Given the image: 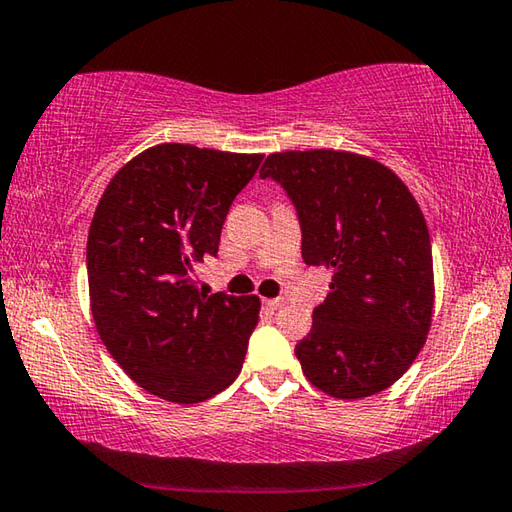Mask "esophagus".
<instances>
[{"label":"esophagus","instance_id":"34e87169","mask_svg":"<svg viewBox=\"0 0 512 512\" xmlns=\"http://www.w3.org/2000/svg\"><path fill=\"white\" fill-rule=\"evenodd\" d=\"M263 304L270 308V311H279V308L286 306V299H263Z\"/></svg>","mask_w":512,"mask_h":512}]
</instances>
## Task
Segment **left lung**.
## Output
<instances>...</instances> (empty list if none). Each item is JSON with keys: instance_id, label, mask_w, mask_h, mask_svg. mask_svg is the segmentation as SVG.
<instances>
[{"instance_id": "obj_1", "label": "left lung", "mask_w": 512, "mask_h": 512, "mask_svg": "<svg viewBox=\"0 0 512 512\" xmlns=\"http://www.w3.org/2000/svg\"><path fill=\"white\" fill-rule=\"evenodd\" d=\"M263 179L288 192L306 265L333 270L331 292L295 347L306 379L335 399H363L401 379L433 317V254L406 183L370 156L279 152Z\"/></svg>"}]
</instances>
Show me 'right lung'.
<instances>
[{
  "mask_svg": "<svg viewBox=\"0 0 512 512\" xmlns=\"http://www.w3.org/2000/svg\"><path fill=\"white\" fill-rule=\"evenodd\" d=\"M261 161L163 142L122 165L99 199L86 249L92 320L117 365L156 397L199 404L242 370L261 299L204 295L192 274L217 254Z\"/></svg>",
  "mask_w": 512,
  "mask_h": 512,
  "instance_id": "add662e5",
  "label": "right lung"
}]
</instances>
